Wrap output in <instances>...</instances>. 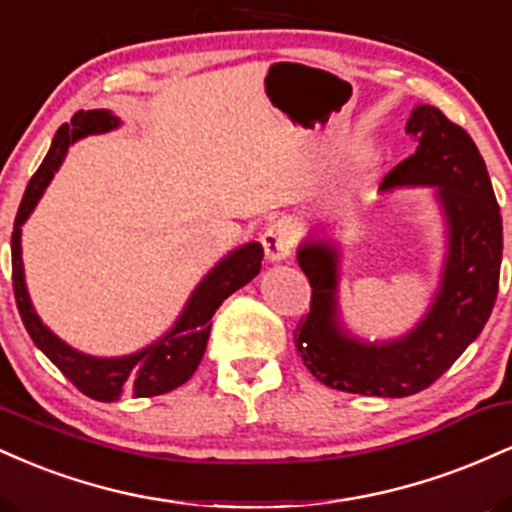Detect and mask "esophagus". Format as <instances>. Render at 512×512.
Listing matches in <instances>:
<instances>
[{
    "label": "esophagus",
    "instance_id": "obj_1",
    "mask_svg": "<svg viewBox=\"0 0 512 512\" xmlns=\"http://www.w3.org/2000/svg\"><path fill=\"white\" fill-rule=\"evenodd\" d=\"M293 238H296V231H293L291 221H286V219L274 221L262 236V245H264V252H267V260L272 264L284 262L293 250Z\"/></svg>",
    "mask_w": 512,
    "mask_h": 512
}]
</instances>
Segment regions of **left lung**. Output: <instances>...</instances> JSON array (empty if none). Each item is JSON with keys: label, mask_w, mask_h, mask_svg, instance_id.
Listing matches in <instances>:
<instances>
[{"label": "left lung", "mask_w": 512, "mask_h": 512, "mask_svg": "<svg viewBox=\"0 0 512 512\" xmlns=\"http://www.w3.org/2000/svg\"><path fill=\"white\" fill-rule=\"evenodd\" d=\"M414 156L380 185L433 187L443 216L445 255L431 305L402 337L361 339L339 310L342 248L317 228L298 245L296 260L313 286L310 313L296 327L305 368L332 390L368 397H409L426 390L484 330L498 293L503 221L477 144L433 105H416L407 120Z\"/></svg>", "instance_id": "1"}]
</instances>
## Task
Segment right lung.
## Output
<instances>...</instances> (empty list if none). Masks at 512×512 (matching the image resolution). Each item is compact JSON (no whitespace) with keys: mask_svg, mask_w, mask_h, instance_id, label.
Instances as JSON below:
<instances>
[{"mask_svg":"<svg viewBox=\"0 0 512 512\" xmlns=\"http://www.w3.org/2000/svg\"><path fill=\"white\" fill-rule=\"evenodd\" d=\"M122 125V120L110 110H79L72 117L69 125L57 129L55 139L48 156L43 158L40 168L28 182L23 192L19 214L14 221V233H11V272H14V296L16 308H19L23 325L31 334L33 344L43 351L45 356L55 363L57 368L67 375L72 383L84 392L86 397L98 399V402H117L122 395L132 397H154L166 395L182 383L192 378L204 351H207L211 317H214L219 305L231 296L233 291L243 289L260 274L264 250L257 240L240 245V248L228 252L219 260L202 281L195 286V291L187 298L185 308L173 322V327L151 342L144 349L134 351L127 356H91L84 351L74 349L67 342H62L55 332L40 320L35 313L31 296H28L26 274H23L21 260V226L38 207L40 197L48 190L50 180L60 170L69 146L79 139L91 137V134L113 132Z\"/></svg>","mask_w":512,"mask_h":512,"instance_id":"add662e5","label":"right lung"}]
</instances>
